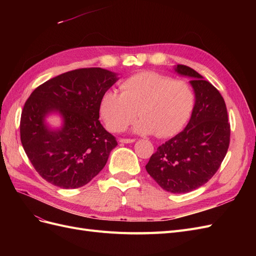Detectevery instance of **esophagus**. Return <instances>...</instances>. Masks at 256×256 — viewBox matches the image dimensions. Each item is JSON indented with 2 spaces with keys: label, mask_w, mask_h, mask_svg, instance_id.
<instances>
[{
  "label": "esophagus",
  "mask_w": 256,
  "mask_h": 256,
  "mask_svg": "<svg viewBox=\"0 0 256 256\" xmlns=\"http://www.w3.org/2000/svg\"><path fill=\"white\" fill-rule=\"evenodd\" d=\"M120 142L124 144H128V143H134L136 142L134 138H120Z\"/></svg>",
  "instance_id": "1"
}]
</instances>
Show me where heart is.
<instances>
[{
	"label": "heart",
	"mask_w": 256,
	"mask_h": 256,
	"mask_svg": "<svg viewBox=\"0 0 256 256\" xmlns=\"http://www.w3.org/2000/svg\"><path fill=\"white\" fill-rule=\"evenodd\" d=\"M120 88L104 92L99 112L106 128L113 132L134 126L140 134L172 136L186 126L196 106V92L184 80L154 72H143L124 80Z\"/></svg>",
	"instance_id": "1"
}]
</instances>
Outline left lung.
<instances>
[{"label":"left lung","instance_id":"left-lung-1","mask_svg":"<svg viewBox=\"0 0 256 256\" xmlns=\"http://www.w3.org/2000/svg\"><path fill=\"white\" fill-rule=\"evenodd\" d=\"M175 72L191 78L194 109L188 125L158 147L145 168L164 190L187 193L218 171L228 152L230 126L224 99L212 83L188 66L177 65Z\"/></svg>","mask_w":256,"mask_h":256}]
</instances>
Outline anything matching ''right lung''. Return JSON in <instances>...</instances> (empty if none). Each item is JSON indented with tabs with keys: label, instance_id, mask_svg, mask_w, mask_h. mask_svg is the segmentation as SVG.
<instances>
[{
	"label": "right lung",
	"instance_id": "1",
	"mask_svg": "<svg viewBox=\"0 0 256 256\" xmlns=\"http://www.w3.org/2000/svg\"><path fill=\"white\" fill-rule=\"evenodd\" d=\"M118 80L116 74L99 67L76 69L42 83L28 98L21 113V143L44 180L76 189L104 168L118 142L99 122V104ZM51 112L64 118L60 130L45 122Z\"/></svg>",
	"mask_w": 256,
	"mask_h": 256
}]
</instances>
